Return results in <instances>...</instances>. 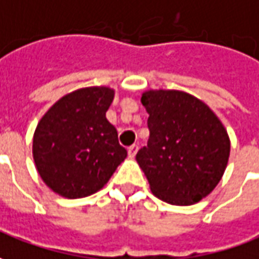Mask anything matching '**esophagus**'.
<instances>
[{
    "instance_id": "1",
    "label": "esophagus",
    "mask_w": 259,
    "mask_h": 259,
    "mask_svg": "<svg viewBox=\"0 0 259 259\" xmlns=\"http://www.w3.org/2000/svg\"><path fill=\"white\" fill-rule=\"evenodd\" d=\"M137 152H138V145H131V147L128 148V155H130V158H134L135 155H137Z\"/></svg>"
}]
</instances>
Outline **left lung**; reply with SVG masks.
<instances>
[{"label": "left lung", "instance_id": "obj_1", "mask_svg": "<svg viewBox=\"0 0 259 259\" xmlns=\"http://www.w3.org/2000/svg\"><path fill=\"white\" fill-rule=\"evenodd\" d=\"M149 140L137 162L158 199L190 206L214 190L230 156L227 130L201 100L181 90H147Z\"/></svg>", "mask_w": 259, "mask_h": 259}]
</instances>
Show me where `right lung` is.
Segmentation results:
<instances>
[{
  "instance_id": "obj_1",
  "label": "right lung",
  "mask_w": 259,
  "mask_h": 259,
  "mask_svg": "<svg viewBox=\"0 0 259 259\" xmlns=\"http://www.w3.org/2000/svg\"><path fill=\"white\" fill-rule=\"evenodd\" d=\"M115 92L106 85L78 89L45 112L33 134L32 155L40 179L66 199L99 192L126 158L107 119Z\"/></svg>"
}]
</instances>
